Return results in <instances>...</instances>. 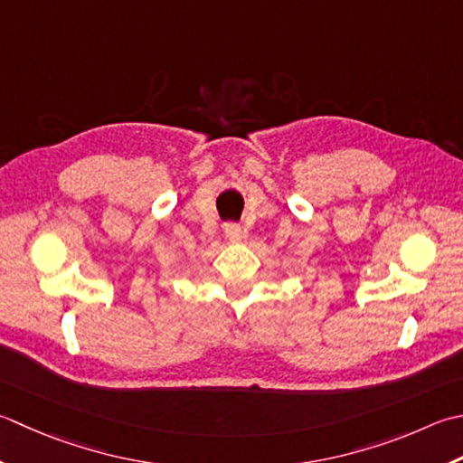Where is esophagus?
<instances>
[{"label": "esophagus", "mask_w": 463, "mask_h": 463, "mask_svg": "<svg viewBox=\"0 0 463 463\" xmlns=\"http://www.w3.org/2000/svg\"><path fill=\"white\" fill-rule=\"evenodd\" d=\"M224 234H226V239L239 241V239H241V224H237V222H226V224H224Z\"/></svg>", "instance_id": "obj_1"}]
</instances>
